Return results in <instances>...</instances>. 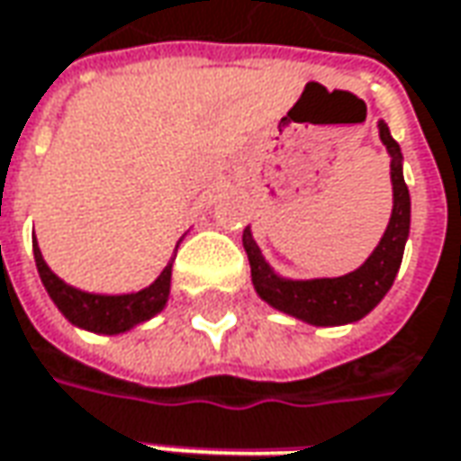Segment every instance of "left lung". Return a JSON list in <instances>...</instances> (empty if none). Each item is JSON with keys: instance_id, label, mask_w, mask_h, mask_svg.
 <instances>
[{"instance_id": "8db88e82", "label": "left lung", "mask_w": 461, "mask_h": 461, "mask_svg": "<svg viewBox=\"0 0 461 461\" xmlns=\"http://www.w3.org/2000/svg\"><path fill=\"white\" fill-rule=\"evenodd\" d=\"M380 140L385 142L390 152V178H393V214L390 224L380 245L367 258V262L341 278L321 280H283L278 278L265 260L260 249L255 245L252 234L245 230L247 258L252 267V283L258 288L260 298L270 306L291 313L295 319H303L316 326H337L357 321L365 313L380 303V298L388 294V288L395 280V273L403 260V247L408 240V224H411V196L403 181L401 167V148L390 137L385 122H380Z\"/></svg>"}]
</instances>
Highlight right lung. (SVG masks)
<instances>
[{
	"label": "right lung",
	"instance_id": "1",
	"mask_svg": "<svg viewBox=\"0 0 461 461\" xmlns=\"http://www.w3.org/2000/svg\"><path fill=\"white\" fill-rule=\"evenodd\" d=\"M35 252V265L41 273L42 285L56 301V306L63 311V316L73 321L76 326H84L88 331H99V334H120L132 329L140 321L150 319L152 313L166 306L167 294H170V267L160 273V278L152 283L150 288L140 291V294L127 295H94L76 291L71 285H66L58 278L56 273L45 265L41 255L38 242L32 245Z\"/></svg>",
	"mask_w": 461,
	"mask_h": 461
}]
</instances>
